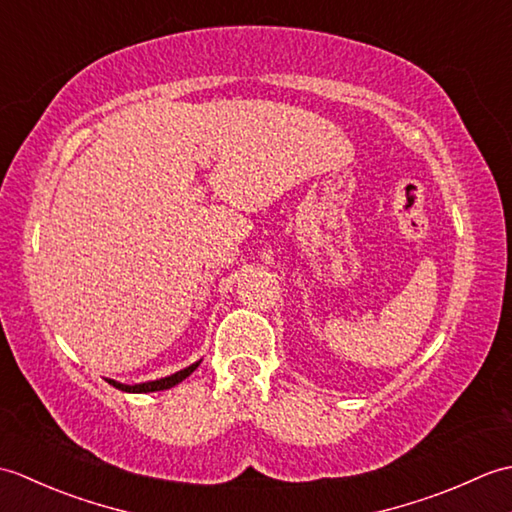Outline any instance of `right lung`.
I'll return each instance as SVG.
<instances>
[{"label": "right lung", "instance_id": "1", "mask_svg": "<svg viewBox=\"0 0 512 512\" xmlns=\"http://www.w3.org/2000/svg\"><path fill=\"white\" fill-rule=\"evenodd\" d=\"M200 363H202V361H195V363H191L189 367L180 369V372H176V374L165 376V378H158V380H147V383H136V385H125V383H118V380H114V378H105V380H107V383H110L112 387L121 389V391H127V394H149V391H162V389H171L173 385L182 383L184 378L191 376V374L195 372V369H198V365H200Z\"/></svg>", "mask_w": 512, "mask_h": 512}]
</instances>
